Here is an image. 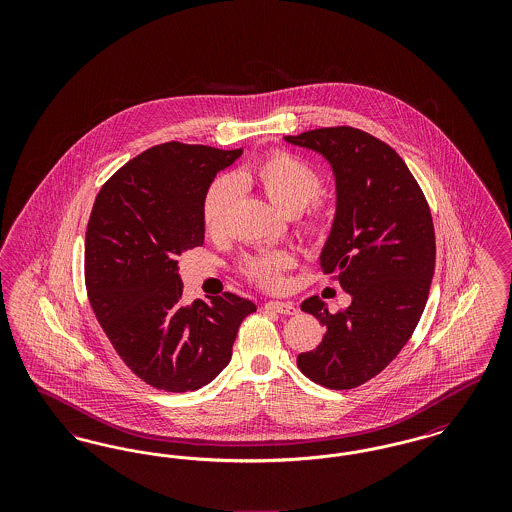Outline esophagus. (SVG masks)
I'll list each match as a JSON object with an SVG mask.
<instances>
[{"mask_svg": "<svg viewBox=\"0 0 512 512\" xmlns=\"http://www.w3.org/2000/svg\"><path fill=\"white\" fill-rule=\"evenodd\" d=\"M265 309L280 313V315H295L297 313V307L293 301H267Z\"/></svg>", "mask_w": 512, "mask_h": 512, "instance_id": "1", "label": "esophagus"}]
</instances>
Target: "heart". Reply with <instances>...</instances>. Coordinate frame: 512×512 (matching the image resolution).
I'll return each mask as SVG.
<instances>
[{
    "instance_id": "b5f03b06",
    "label": "heart",
    "mask_w": 512,
    "mask_h": 512,
    "mask_svg": "<svg viewBox=\"0 0 512 512\" xmlns=\"http://www.w3.org/2000/svg\"><path fill=\"white\" fill-rule=\"evenodd\" d=\"M234 184L245 190H259L284 215H297L317 199L320 178L307 163L290 153H274L267 159L244 167L234 174ZM234 184L220 178L211 184L203 199V226L209 234H219L224 228L230 203L234 199ZM311 230H320L322 220H309ZM290 265L286 253H265L245 261V274L263 288H276L282 280V270Z\"/></svg>"
}]
</instances>
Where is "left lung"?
Segmentation results:
<instances>
[{
  "label": "left lung",
  "instance_id": "left-lung-1",
  "mask_svg": "<svg viewBox=\"0 0 512 512\" xmlns=\"http://www.w3.org/2000/svg\"><path fill=\"white\" fill-rule=\"evenodd\" d=\"M284 140L332 169L336 211L318 261L351 295L336 315L317 295L301 303L326 332L297 366L324 388L351 390L390 365L422 317L436 267L430 207L403 159L363 130L318 128Z\"/></svg>",
  "mask_w": 512,
  "mask_h": 512
}]
</instances>
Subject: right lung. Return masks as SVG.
Instances as JSON below:
<instances>
[{
  "instance_id": "1",
  "label": "right lung",
  "mask_w": 512,
  "mask_h": 512,
  "mask_svg": "<svg viewBox=\"0 0 512 512\" xmlns=\"http://www.w3.org/2000/svg\"><path fill=\"white\" fill-rule=\"evenodd\" d=\"M244 149L169 142L128 161L99 190L84 245L94 315L124 365L157 390L195 391L232 359L253 301L182 305L178 255L205 240L203 199Z\"/></svg>"
}]
</instances>
